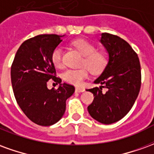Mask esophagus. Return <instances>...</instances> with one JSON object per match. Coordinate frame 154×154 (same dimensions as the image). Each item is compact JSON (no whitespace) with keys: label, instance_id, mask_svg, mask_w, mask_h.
Returning <instances> with one entry per match:
<instances>
[{"label":"esophagus","instance_id":"34e87169","mask_svg":"<svg viewBox=\"0 0 154 154\" xmlns=\"http://www.w3.org/2000/svg\"><path fill=\"white\" fill-rule=\"evenodd\" d=\"M75 91H76V92H83L85 91V89L82 87H76Z\"/></svg>","mask_w":154,"mask_h":154}]
</instances>
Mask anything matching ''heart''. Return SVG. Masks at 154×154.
I'll return each instance as SVG.
<instances>
[{"instance_id": "obj_1", "label": "heart", "mask_w": 154, "mask_h": 154, "mask_svg": "<svg viewBox=\"0 0 154 154\" xmlns=\"http://www.w3.org/2000/svg\"><path fill=\"white\" fill-rule=\"evenodd\" d=\"M71 45L83 55L84 58L82 61V66L87 67L91 73L98 74L104 70L107 63L106 57L102 52L97 51L93 44L84 39H76L71 43ZM51 60L56 67L63 66V48L60 46H57L53 50ZM87 69L82 67L79 69H67L63 74V77L68 83L79 86L88 77Z\"/></svg>"}]
</instances>
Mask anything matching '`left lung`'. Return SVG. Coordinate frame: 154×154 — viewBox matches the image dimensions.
Wrapping results in <instances>:
<instances>
[{
    "instance_id": "obj_1",
    "label": "left lung",
    "mask_w": 154,
    "mask_h": 154,
    "mask_svg": "<svg viewBox=\"0 0 154 154\" xmlns=\"http://www.w3.org/2000/svg\"><path fill=\"white\" fill-rule=\"evenodd\" d=\"M100 41L109 54V61L94 81L101 86L87 90L94 96L87 110L98 122L110 125L125 117L134 106L141 86V67L137 54L123 38L102 33ZM104 87L106 93L102 91Z\"/></svg>"
}]
</instances>
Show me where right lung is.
Segmentation results:
<instances>
[{"instance_id": "obj_1", "label": "right lung", "mask_w": 154, "mask_h": 154, "mask_svg": "<svg viewBox=\"0 0 154 154\" xmlns=\"http://www.w3.org/2000/svg\"><path fill=\"white\" fill-rule=\"evenodd\" d=\"M63 36L39 35L29 38L19 48L12 63L11 77L15 100L25 116L38 125L57 123L65 112L66 100L75 91L72 85L61 83L51 60L52 52ZM49 79L60 83L57 89H47Z\"/></svg>"}]
</instances>
